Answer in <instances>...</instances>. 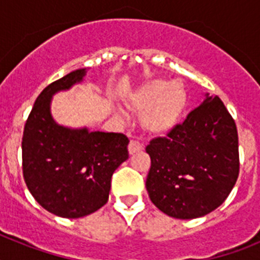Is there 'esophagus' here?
<instances>
[{
  "label": "esophagus",
  "mask_w": 260,
  "mask_h": 260,
  "mask_svg": "<svg viewBox=\"0 0 260 260\" xmlns=\"http://www.w3.org/2000/svg\"><path fill=\"white\" fill-rule=\"evenodd\" d=\"M142 150H143V146H142L139 142L130 141V143H128V152H130V155H134V153L139 152V151Z\"/></svg>",
  "instance_id": "1"
}]
</instances>
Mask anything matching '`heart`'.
Returning <instances> with one entry per match:
<instances>
[{"instance_id": "1", "label": "heart", "mask_w": 260, "mask_h": 260, "mask_svg": "<svg viewBox=\"0 0 260 260\" xmlns=\"http://www.w3.org/2000/svg\"><path fill=\"white\" fill-rule=\"evenodd\" d=\"M186 104V93L178 83L155 79L141 86L130 98V105L143 113V125L152 133L171 130L178 122ZM119 113L122 110L119 109Z\"/></svg>"}]
</instances>
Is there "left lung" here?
Instances as JSON below:
<instances>
[{"label": "left lung", "mask_w": 260, "mask_h": 260, "mask_svg": "<svg viewBox=\"0 0 260 260\" xmlns=\"http://www.w3.org/2000/svg\"><path fill=\"white\" fill-rule=\"evenodd\" d=\"M150 199L165 215L197 219L228 198L240 171L237 127L217 96L206 93L182 125L146 147Z\"/></svg>", "instance_id": "1"}]
</instances>
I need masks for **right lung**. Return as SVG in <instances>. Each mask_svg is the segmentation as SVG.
I'll return each instance as SVG.
<instances>
[{
  "label": "right lung",
  "instance_id": "obj_1",
  "mask_svg": "<svg viewBox=\"0 0 260 260\" xmlns=\"http://www.w3.org/2000/svg\"><path fill=\"white\" fill-rule=\"evenodd\" d=\"M86 75L87 69H78L45 87L23 132L27 187L41 207L66 219L102 208L109 198L112 174L128 158L123 134L69 127L53 117V96L82 83Z\"/></svg>",
  "mask_w": 260,
  "mask_h": 260
}]
</instances>
